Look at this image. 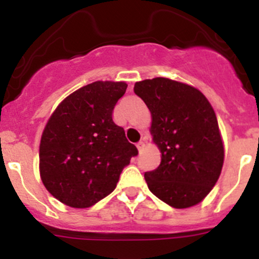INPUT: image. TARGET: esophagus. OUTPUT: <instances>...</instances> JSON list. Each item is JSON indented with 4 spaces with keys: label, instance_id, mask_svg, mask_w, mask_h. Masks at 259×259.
I'll list each match as a JSON object with an SVG mask.
<instances>
[{
    "label": "esophagus",
    "instance_id": "obj_1",
    "mask_svg": "<svg viewBox=\"0 0 259 259\" xmlns=\"http://www.w3.org/2000/svg\"><path fill=\"white\" fill-rule=\"evenodd\" d=\"M137 148H138V150H139L140 153H142L143 149L145 148V143H144V142H139V143H138V144H137Z\"/></svg>",
    "mask_w": 259,
    "mask_h": 259
}]
</instances>
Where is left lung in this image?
Here are the masks:
<instances>
[{
	"mask_svg": "<svg viewBox=\"0 0 259 259\" xmlns=\"http://www.w3.org/2000/svg\"><path fill=\"white\" fill-rule=\"evenodd\" d=\"M151 114L150 133L160 165L146 171L149 190L173 208L202 202L215 185L224 148L215 113L198 89L166 77L135 83Z\"/></svg>",
	"mask_w": 259,
	"mask_h": 259,
	"instance_id": "8db88e82",
	"label": "left lung"
}]
</instances>
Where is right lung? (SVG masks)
<instances>
[{
  "instance_id": "add662e5",
  "label": "right lung",
  "mask_w": 259,
  "mask_h": 259,
  "mask_svg": "<svg viewBox=\"0 0 259 259\" xmlns=\"http://www.w3.org/2000/svg\"><path fill=\"white\" fill-rule=\"evenodd\" d=\"M124 81H95L70 94L50 116L40 143V176L56 199L89 208L116 188L138 149L113 121Z\"/></svg>"
}]
</instances>
